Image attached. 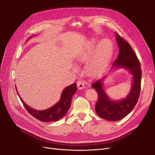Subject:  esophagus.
Wrapping results in <instances>:
<instances>
[{
  "mask_svg": "<svg viewBox=\"0 0 155 155\" xmlns=\"http://www.w3.org/2000/svg\"><path fill=\"white\" fill-rule=\"evenodd\" d=\"M77 87L79 89H83L85 87V82L83 80H78L77 82Z\"/></svg>",
  "mask_w": 155,
  "mask_h": 155,
  "instance_id": "34e87169",
  "label": "esophagus"
}]
</instances>
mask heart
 Masks as SVG:
<instances>
[{"label": "heart", "instance_id": "obj_1", "mask_svg": "<svg viewBox=\"0 0 155 155\" xmlns=\"http://www.w3.org/2000/svg\"><path fill=\"white\" fill-rule=\"evenodd\" d=\"M97 45V41H92L88 45L85 50L80 53L77 58L79 62L87 61L94 53ZM112 51V44L109 39H105L102 40L99 44L97 50L86 65V71L88 75L94 76L99 73L111 56Z\"/></svg>", "mask_w": 155, "mask_h": 155}]
</instances>
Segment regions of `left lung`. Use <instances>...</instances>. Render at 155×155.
I'll use <instances>...</instances> for the list:
<instances>
[{
    "mask_svg": "<svg viewBox=\"0 0 155 155\" xmlns=\"http://www.w3.org/2000/svg\"><path fill=\"white\" fill-rule=\"evenodd\" d=\"M116 39L119 48V53L117 58L112 63V68H125L129 70L133 75L131 90L124 99L113 101L103 89L104 78L92 84L99 95L95 107L96 113L102 119L110 121L123 119L131 112L139 99L141 82V64L131 45L117 33Z\"/></svg>",
    "mask_w": 155,
    "mask_h": 155,
    "instance_id": "8db88e82",
    "label": "left lung"
}]
</instances>
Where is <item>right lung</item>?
I'll list each match as a JSON object with an SVG mask.
<instances>
[{"mask_svg": "<svg viewBox=\"0 0 155 155\" xmlns=\"http://www.w3.org/2000/svg\"><path fill=\"white\" fill-rule=\"evenodd\" d=\"M77 88V87L75 83L67 87L64 89L61 95L60 101L50 109H48L46 110H35L28 106L25 102H24L21 97L20 99L28 112L36 119L42 122H45V123L58 121L66 114L68 112L71 104L72 97L73 94L76 92ZM18 95L19 97V94Z\"/></svg>", "mask_w": 155, "mask_h": 155, "instance_id": "obj_1", "label": "right lung"}]
</instances>
